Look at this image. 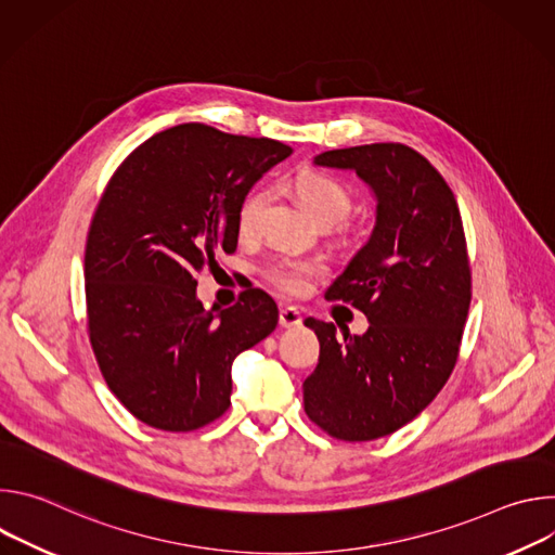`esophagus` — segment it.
Masks as SVG:
<instances>
[{
  "mask_svg": "<svg viewBox=\"0 0 555 555\" xmlns=\"http://www.w3.org/2000/svg\"><path fill=\"white\" fill-rule=\"evenodd\" d=\"M279 323H281V327H285V330L298 327V325L302 323V315H300V311H298L296 307H283L281 313H279Z\"/></svg>",
  "mask_w": 555,
  "mask_h": 555,
  "instance_id": "1",
  "label": "esophagus"
}]
</instances>
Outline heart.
<instances>
[{
    "label": "heart",
    "mask_w": 555,
    "mask_h": 555,
    "mask_svg": "<svg viewBox=\"0 0 555 555\" xmlns=\"http://www.w3.org/2000/svg\"><path fill=\"white\" fill-rule=\"evenodd\" d=\"M289 186L300 199V204L305 206V210L319 223L334 225L340 219H345L351 210L349 189L340 180L323 171H300L298 176L292 178ZM266 202H268V191L261 186L253 189L242 199L240 212H236V225H240L244 234H253L257 230ZM319 270L321 266L313 261L283 257V259H276L268 272L274 285H279L285 292L298 294L305 289L307 279L313 276Z\"/></svg>",
    "instance_id": "b5f03b06"
}]
</instances>
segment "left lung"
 Returning <instances> with one entry per match:
<instances>
[{"label":"left lung","instance_id":"1","mask_svg":"<svg viewBox=\"0 0 555 555\" xmlns=\"http://www.w3.org/2000/svg\"><path fill=\"white\" fill-rule=\"evenodd\" d=\"M313 165L356 171L375 225L325 294L358 307L369 330L305 321L321 343L305 413L336 439L371 441L415 420L456 364L472 298L461 212L439 171L400 142L325 151Z\"/></svg>","mask_w":555,"mask_h":555}]
</instances>
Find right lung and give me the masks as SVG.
Listing matches in <instances>:
<instances>
[{
	"instance_id": "add662e5",
	"label": "right lung",
	"mask_w": 555,
	"mask_h": 555,
	"mask_svg": "<svg viewBox=\"0 0 555 555\" xmlns=\"http://www.w3.org/2000/svg\"><path fill=\"white\" fill-rule=\"evenodd\" d=\"M289 153L186 122L144 140L112 176L86 246L88 327L109 390L142 424L189 433L221 417L234 358L276 330L266 292L204 309L195 276L236 250L242 199Z\"/></svg>"
}]
</instances>
